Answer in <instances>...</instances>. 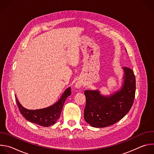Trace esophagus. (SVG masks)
I'll return each instance as SVG.
<instances>
[{"mask_svg":"<svg viewBox=\"0 0 154 154\" xmlns=\"http://www.w3.org/2000/svg\"><path fill=\"white\" fill-rule=\"evenodd\" d=\"M83 85V82L81 81H77L75 84V87L76 88H80Z\"/></svg>","mask_w":154,"mask_h":154,"instance_id":"obj_1","label":"esophagus"}]
</instances>
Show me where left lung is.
I'll return each instance as SVG.
<instances>
[{"instance_id": "left-lung-1", "label": "left lung", "mask_w": 154, "mask_h": 154, "mask_svg": "<svg viewBox=\"0 0 154 154\" xmlns=\"http://www.w3.org/2000/svg\"><path fill=\"white\" fill-rule=\"evenodd\" d=\"M124 83L119 91L109 96L100 94L98 90H86L84 119L94 127L113 125L123 118L134 103L136 80L134 71L124 67Z\"/></svg>"}]
</instances>
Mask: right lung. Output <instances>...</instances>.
Segmentation results:
<instances>
[{
	"mask_svg": "<svg viewBox=\"0 0 154 154\" xmlns=\"http://www.w3.org/2000/svg\"><path fill=\"white\" fill-rule=\"evenodd\" d=\"M71 94V87H69L66 90L57 102L48 108L34 109V110L28 109L23 107L19 103L16 96L15 97L19 111L24 118L27 121L37 125L43 127H49L55 124L58 119L60 117L64 103L66 98Z\"/></svg>",
	"mask_w": 154,
	"mask_h": 154,
	"instance_id": "obj_1",
	"label": "right lung"
}]
</instances>
